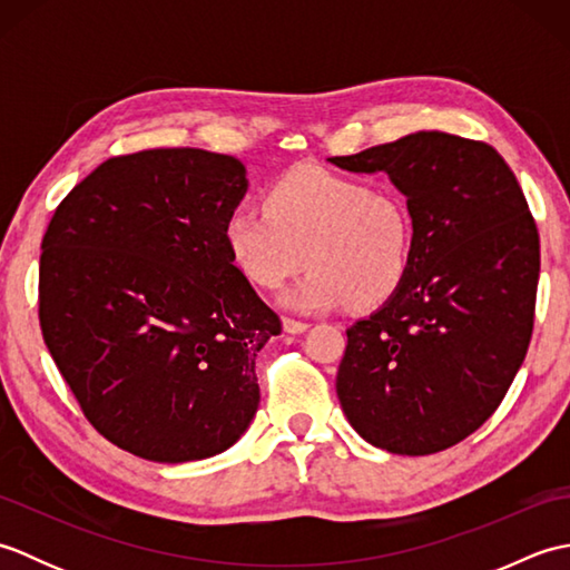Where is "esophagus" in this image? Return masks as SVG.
<instances>
[{"label": "esophagus", "instance_id": "1", "mask_svg": "<svg viewBox=\"0 0 570 570\" xmlns=\"http://www.w3.org/2000/svg\"><path fill=\"white\" fill-rule=\"evenodd\" d=\"M282 323H284V331H286V333H294V335H298V333H306V331H308V323H306V321L284 318Z\"/></svg>", "mask_w": 570, "mask_h": 570}]
</instances>
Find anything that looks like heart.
<instances>
[{
    "label": "heart",
    "instance_id": "1",
    "mask_svg": "<svg viewBox=\"0 0 570 570\" xmlns=\"http://www.w3.org/2000/svg\"><path fill=\"white\" fill-rule=\"evenodd\" d=\"M223 239L239 274L269 292L306 259L308 272L284 294V304L323 313L350 301L377 306L402 286L414 220L402 193L390 186L304 166L264 190L262 210H229Z\"/></svg>",
    "mask_w": 570,
    "mask_h": 570
}]
</instances>
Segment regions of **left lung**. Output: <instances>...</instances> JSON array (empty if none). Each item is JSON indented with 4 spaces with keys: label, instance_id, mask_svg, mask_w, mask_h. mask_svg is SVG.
Returning <instances> with one entry per match:
<instances>
[{
    "label": "left lung",
    "instance_id": "1",
    "mask_svg": "<svg viewBox=\"0 0 570 570\" xmlns=\"http://www.w3.org/2000/svg\"><path fill=\"white\" fill-rule=\"evenodd\" d=\"M328 161L390 176L414 220L402 286L347 328L337 399L382 451H445L494 414L524 362L539 284L534 217L485 141L416 131Z\"/></svg>",
    "mask_w": 570,
    "mask_h": 570
}]
</instances>
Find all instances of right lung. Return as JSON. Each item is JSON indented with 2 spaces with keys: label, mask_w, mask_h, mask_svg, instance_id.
I'll list each match as a JSON object with an SVG mask.
<instances>
[{
  "label": "right lung",
  "mask_w": 570,
  "mask_h": 570,
  "mask_svg": "<svg viewBox=\"0 0 570 570\" xmlns=\"http://www.w3.org/2000/svg\"><path fill=\"white\" fill-rule=\"evenodd\" d=\"M235 156H115L72 188L43 235L48 353L95 429L154 463L227 451L259 406L257 353L282 321L233 264Z\"/></svg>",
  "instance_id": "right-lung-1"
}]
</instances>
